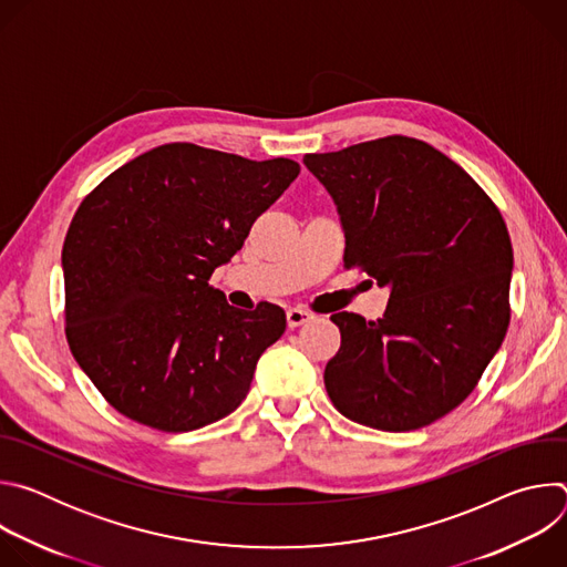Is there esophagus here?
<instances>
[{
  "instance_id": "obj_1",
  "label": "esophagus",
  "mask_w": 567,
  "mask_h": 567,
  "mask_svg": "<svg viewBox=\"0 0 567 567\" xmlns=\"http://www.w3.org/2000/svg\"><path fill=\"white\" fill-rule=\"evenodd\" d=\"M313 318V313L311 311H307V309H298V307H291V309H287V326L293 330V328H300V326H305V322H309Z\"/></svg>"
}]
</instances>
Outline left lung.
Segmentation results:
<instances>
[{
  "mask_svg": "<svg viewBox=\"0 0 567 567\" xmlns=\"http://www.w3.org/2000/svg\"><path fill=\"white\" fill-rule=\"evenodd\" d=\"M302 164L332 195L346 267L390 300L379 320L339 311L326 368L334 406L379 431H413L473 392L509 326L512 239L496 204L457 164L411 136H385Z\"/></svg>",
  "mask_w": 567,
  "mask_h": 567,
  "instance_id": "obj_1",
  "label": "left lung"
}]
</instances>
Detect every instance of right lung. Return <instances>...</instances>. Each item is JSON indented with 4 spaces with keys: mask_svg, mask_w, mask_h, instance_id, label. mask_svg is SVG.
I'll return each instance as SVG.
<instances>
[{
    "mask_svg": "<svg viewBox=\"0 0 567 567\" xmlns=\"http://www.w3.org/2000/svg\"><path fill=\"white\" fill-rule=\"evenodd\" d=\"M291 158L166 143L132 158L75 210L62 247L73 359L112 406L186 433L233 413L287 318L237 309L208 285L289 188Z\"/></svg>",
    "mask_w": 567,
    "mask_h": 567,
    "instance_id": "right-lung-1",
    "label": "right lung"
}]
</instances>
